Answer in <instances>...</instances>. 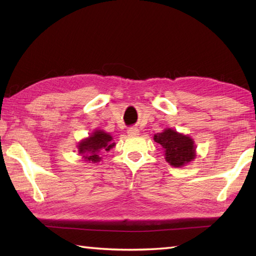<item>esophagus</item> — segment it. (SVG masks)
<instances>
[{"label": "esophagus", "mask_w": 256, "mask_h": 256, "mask_svg": "<svg viewBox=\"0 0 256 256\" xmlns=\"http://www.w3.org/2000/svg\"><path fill=\"white\" fill-rule=\"evenodd\" d=\"M128 134L130 136H136V135L140 134V131L138 130V128H130L128 130Z\"/></svg>", "instance_id": "34e87169"}]
</instances>
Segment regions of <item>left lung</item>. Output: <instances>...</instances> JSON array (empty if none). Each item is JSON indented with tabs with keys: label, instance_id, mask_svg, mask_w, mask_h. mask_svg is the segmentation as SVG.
I'll list each match as a JSON object with an SVG mask.
<instances>
[{
	"label": "left lung",
	"instance_id": "1",
	"mask_svg": "<svg viewBox=\"0 0 256 256\" xmlns=\"http://www.w3.org/2000/svg\"><path fill=\"white\" fill-rule=\"evenodd\" d=\"M154 140L164 150L166 162L172 167H184L196 158L194 140L170 128L154 135Z\"/></svg>",
	"mask_w": 256,
	"mask_h": 256
}]
</instances>
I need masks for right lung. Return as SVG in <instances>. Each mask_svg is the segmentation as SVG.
Instances as JSON below:
<instances>
[{
	"label": "right lung",
	"mask_w": 256,
	"mask_h": 256,
	"mask_svg": "<svg viewBox=\"0 0 256 256\" xmlns=\"http://www.w3.org/2000/svg\"><path fill=\"white\" fill-rule=\"evenodd\" d=\"M116 146L113 138L103 130H94L88 138L78 143V153L82 156V160L91 164H96L101 160L102 152H108Z\"/></svg>",
	"instance_id": "add662e5"
}]
</instances>
